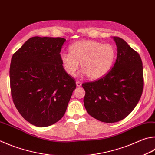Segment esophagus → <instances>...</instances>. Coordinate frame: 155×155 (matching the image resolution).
Instances as JSON below:
<instances>
[{
	"label": "esophagus",
	"mask_w": 155,
	"mask_h": 155,
	"mask_svg": "<svg viewBox=\"0 0 155 155\" xmlns=\"http://www.w3.org/2000/svg\"><path fill=\"white\" fill-rule=\"evenodd\" d=\"M76 85L77 87H81L82 85V83L80 82V81H76Z\"/></svg>",
	"instance_id": "34e87169"
}]
</instances>
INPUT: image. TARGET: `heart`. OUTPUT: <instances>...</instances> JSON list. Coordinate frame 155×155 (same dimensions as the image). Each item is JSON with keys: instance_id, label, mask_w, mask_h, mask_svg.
I'll list each match as a JSON object with an SVG mask.
<instances>
[{"instance_id": "obj_1", "label": "heart", "mask_w": 155, "mask_h": 155, "mask_svg": "<svg viewBox=\"0 0 155 155\" xmlns=\"http://www.w3.org/2000/svg\"><path fill=\"white\" fill-rule=\"evenodd\" d=\"M70 52H61L60 60L65 71L74 76L79 63L82 74L91 80L105 76L110 70L116 55V49L111 44H102L94 40H81L72 44Z\"/></svg>"}]
</instances>
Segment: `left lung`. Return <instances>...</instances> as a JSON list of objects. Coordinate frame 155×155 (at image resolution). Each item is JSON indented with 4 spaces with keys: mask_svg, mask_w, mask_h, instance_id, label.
Masks as SVG:
<instances>
[{
    "mask_svg": "<svg viewBox=\"0 0 155 155\" xmlns=\"http://www.w3.org/2000/svg\"><path fill=\"white\" fill-rule=\"evenodd\" d=\"M113 39L117 56L110 71L99 80L82 85L87 112L104 123L118 122L127 117L138 103L144 87L140 55L123 39Z\"/></svg>",
    "mask_w": 155,
    "mask_h": 155,
    "instance_id": "8db88e82",
    "label": "left lung"
}]
</instances>
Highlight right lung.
<instances>
[{
    "instance_id": "obj_1",
    "label": "right lung",
    "mask_w": 155,
    "mask_h": 155,
    "mask_svg": "<svg viewBox=\"0 0 155 155\" xmlns=\"http://www.w3.org/2000/svg\"><path fill=\"white\" fill-rule=\"evenodd\" d=\"M65 38H29L14 53L10 65L11 96L24 119L44 127L54 124L64 115L72 92L74 78L60 60Z\"/></svg>"
}]
</instances>
